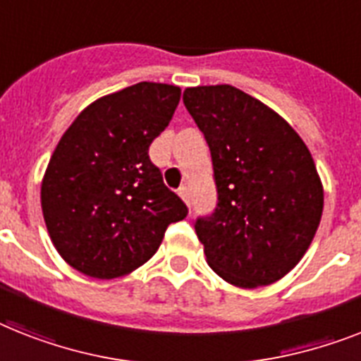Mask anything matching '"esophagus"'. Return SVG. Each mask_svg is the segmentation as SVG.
Instances as JSON below:
<instances>
[{
	"label": "esophagus",
	"mask_w": 361,
	"mask_h": 361,
	"mask_svg": "<svg viewBox=\"0 0 361 361\" xmlns=\"http://www.w3.org/2000/svg\"><path fill=\"white\" fill-rule=\"evenodd\" d=\"M178 195H180V199H183V201L186 202L188 207H190V190H188V186H180V188H178Z\"/></svg>",
	"instance_id": "esophagus-1"
}]
</instances>
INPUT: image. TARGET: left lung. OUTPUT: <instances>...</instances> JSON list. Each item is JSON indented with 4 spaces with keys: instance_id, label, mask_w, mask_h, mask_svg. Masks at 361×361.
<instances>
[{
    "instance_id": "left-lung-1",
    "label": "left lung",
    "mask_w": 361,
    "mask_h": 361,
    "mask_svg": "<svg viewBox=\"0 0 361 361\" xmlns=\"http://www.w3.org/2000/svg\"><path fill=\"white\" fill-rule=\"evenodd\" d=\"M183 101L210 147L217 186L216 210L195 221L208 266L245 290L281 281L323 214L308 147L282 116L231 85L186 88Z\"/></svg>"
}]
</instances>
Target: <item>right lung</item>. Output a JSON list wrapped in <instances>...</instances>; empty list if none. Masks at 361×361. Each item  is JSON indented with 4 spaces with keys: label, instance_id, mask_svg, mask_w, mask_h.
<instances>
[{
    "label": "right lung",
    "instance_id": "add662e5",
    "mask_svg": "<svg viewBox=\"0 0 361 361\" xmlns=\"http://www.w3.org/2000/svg\"><path fill=\"white\" fill-rule=\"evenodd\" d=\"M178 101V86L144 80L94 101L62 134L42 178V214L59 255L82 275H129L186 217L149 159Z\"/></svg>",
    "mask_w": 361,
    "mask_h": 361
}]
</instances>
